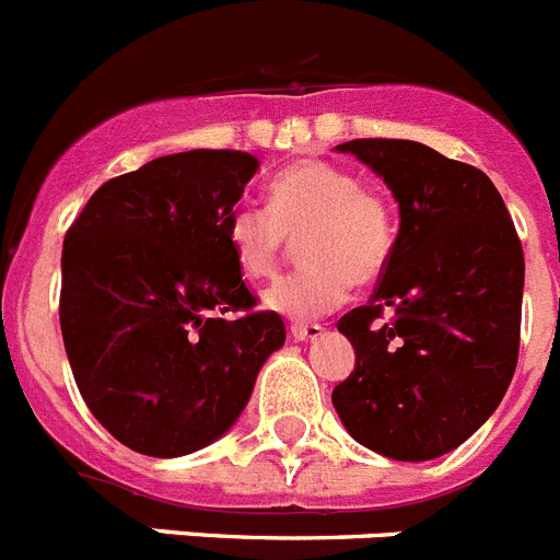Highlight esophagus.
Instances as JSON below:
<instances>
[{
  "label": "esophagus",
  "instance_id": "esophagus-1",
  "mask_svg": "<svg viewBox=\"0 0 560 560\" xmlns=\"http://www.w3.org/2000/svg\"><path fill=\"white\" fill-rule=\"evenodd\" d=\"M325 334L323 325H291V339L294 341H314Z\"/></svg>",
  "mask_w": 560,
  "mask_h": 560
}]
</instances>
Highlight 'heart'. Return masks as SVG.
<instances>
[{
	"instance_id": "1",
	"label": "heart",
	"mask_w": 560,
	"mask_h": 560,
	"mask_svg": "<svg viewBox=\"0 0 560 560\" xmlns=\"http://www.w3.org/2000/svg\"><path fill=\"white\" fill-rule=\"evenodd\" d=\"M235 264L252 280L277 275L294 241L305 264L277 280L264 305L296 323L339 308L353 283H375L395 255L389 199L328 160H300L275 173L266 205H241L226 224Z\"/></svg>"
}]
</instances>
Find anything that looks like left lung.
<instances>
[{
    "label": "left lung",
    "instance_id": "8db88e82",
    "mask_svg": "<svg viewBox=\"0 0 560 560\" xmlns=\"http://www.w3.org/2000/svg\"><path fill=\"white\" fill-rule=\"evenodd\" d=\"M400 207L395 255L339 330L355 368L336 384L341 423L384 457L457 448L511 387L522 334L524 252L493 182L412 140H350Z\"/></svg>",
    "mask_w": 560,
    "mask_h": 560
}]
</instances>
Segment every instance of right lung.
<instances>
[{"label": "right lung", "mask_w": 560, "mask_h": 560, "mask_svg": "<svg viewBox=\"0 0 560 560\" xmlns=\"http://www.w3.org/2000/svg\"><path fill=\"white\" fill-rule=\"evenodd\" d=\"M246 151L171 153L108 179L63 237V348L108 434L148 457L219 440L285 325L257 311L226 224L255 176Z\"/></svg>", "instance_id": "1"}]
</instances>
